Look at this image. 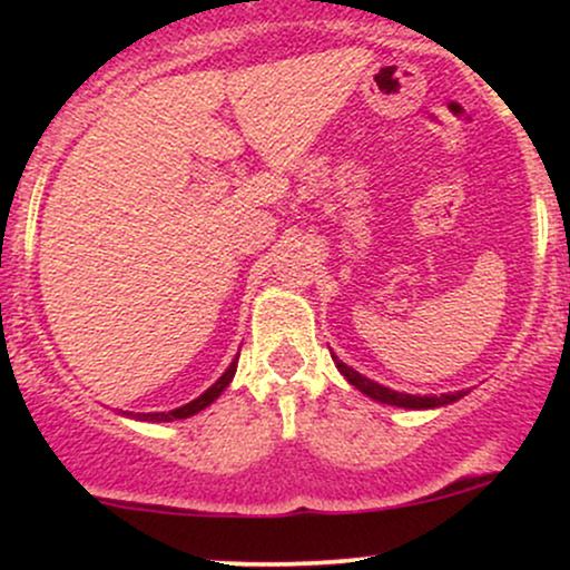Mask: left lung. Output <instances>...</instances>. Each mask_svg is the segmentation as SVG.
Segmentation results:
<instances>
[{"mask_svg":"<svg viewBox=\"0 0 570 570\" xmlns=\"http://www.w3.org/2000/svg\"><path fill=\"white\" fill-rule=\"evenodd\" d=\"M332 358H335V367L343 372V377L348 381L351 385H356L362 394H367L370 399H375V402H383V404H394V407H407V410H429V407H442V404H450L455 402V399H461L463 394L461 391H455V394H442V396H412V394H399V391H391L385 389V385L370 381V377L358 375L356 370H351L348 364H343L340 358L332 353Z\"/></svg>","mask_w":570,"mask_h":570,"instance_id":"obj_1","label":"left lung"}]
</instances>
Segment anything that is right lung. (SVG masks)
I'll list each match as a JSON object with an SVG mask.
<instances>
[{
  "mask_svg": "<svg viewBox=\"0 0 570 570\" xmlns=\"http://www.w3.org/2000/svg\"><path fill=\"white\" fill-rule=\"evenodd\" d=\"M235 367H238V358H235V362L230 364V367H227V372L225 375L219 377L217 383L212 385V389L206 391V394H200L198 399H193V402L189 404H185V407H179V410H171V412H139V421H179V417H189V415H195V412H200L203 407H208V404L214 402V399H217L222 391L227 389V385H230V381H233V375H235Z\"/></svg>",
  "mask_w": 570,
  "mask_h": 570,
  "instance_id": "right-lung-1",
  "label": "right lung"
}]
</instances>
